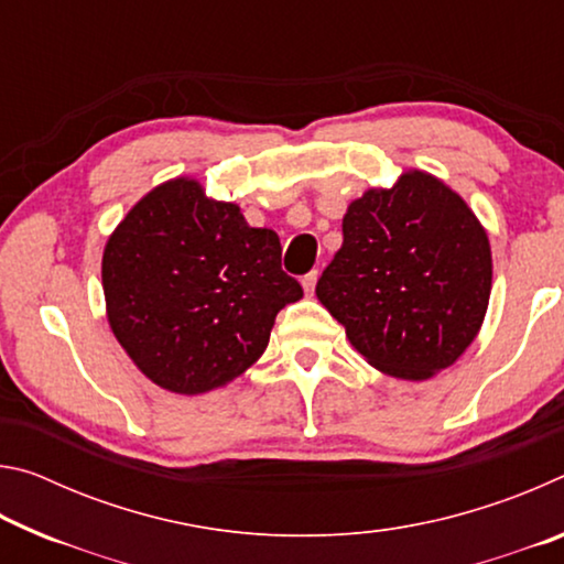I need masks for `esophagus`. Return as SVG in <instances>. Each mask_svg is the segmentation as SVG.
<instances>
[{"label": "esophagus", "mask_w": 564, "mask_h": 564, "mask_svg": "<svg viewBox=\"0 0 564 564\" xmlns=\"http://www.w3.org/2000/svg\"><path fill=\"white\" fill-rule=\"evenodd\" d=\"M301 283H303V291L308 293V295H313V291H316V283H318V271L313 269L311 273H305Z\"/></svg>", "instance_id": "34e87169"}]
</instances>
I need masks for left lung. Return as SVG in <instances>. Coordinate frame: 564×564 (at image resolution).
I'll return each instance as SVG.
<instances>
[{"instance_id": "left-lung-1", "label": "left lung", "mask_w": 564, "mask_h": 564, "mask_svg": "<svg viewBox=\"0 0 564 564\" xmlns=\"http://www.w3.org/2000/svg\"><path fill=\"white\" fill-rule=\"evenodd\" d=\"M490 285V243L475 214L443 181L408 171L348 206L316 295L370 366L425 380L475 340Z\"/></svg>"}]
</instances>
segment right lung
<instances>
[{
	"mask_svg": "<svg viewBox=\"0 0 564 564\" xmlns=\"http://www.w3.org/2000/svg\"><path fill=\"white\" fill-rule=\"evenodd\" d=\"M113 336L156 386L198 395L251 368L273 321L303 295L281 269V241L236 204L212 202L194 178L156 186L104 248Z\"/></svg>",
	"mask_w": 564,
	"mask_h": 564,
	"instance_id": "add662e5",
	"label": "right lung"
}]
</instances>
